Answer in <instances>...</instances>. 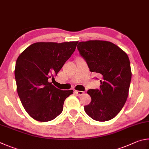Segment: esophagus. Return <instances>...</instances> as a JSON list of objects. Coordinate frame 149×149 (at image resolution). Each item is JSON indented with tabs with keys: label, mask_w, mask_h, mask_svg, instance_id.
<instances>
[{
	"label": "esophagus",
	"mask_w": 149,
	"mask_h": 149,
	"mask_svg": "<svg viewBox=\"0 0 149 149\" xmlns=\"http://www.w3.org/2000/svg\"><path fill=\"white\" fill-rule=\"evenodd\" d=\"M75 93H76V94L77 95H83L84 94V92H82V91H75L74 92Z\"/></svg>",
	"instance_id": "esophagus-1"
}]
</instances>
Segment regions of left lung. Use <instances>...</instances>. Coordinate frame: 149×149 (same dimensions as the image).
<instances>
[{"mask_svg":"<svg viewBox=\"0 0 149 149\" xmlns=\"http://www.w3.org/2000/svg\"><path fill=\"white\" fill-rule=\"evenodd\" d=\"M77 48L90 71L101 76L100 89L88 90L92 101L84 111L96 121L110 120L121 111L128 96L132 79L129 57L109 41L80 42Z\"/></svg>","mask_w":149,"mask_h":149,"instance_id":"obj_1","label":"left lung"}]
</instances>
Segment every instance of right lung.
<instances>
[{
	"label": "right lung",
	"mask_w": 149,
	"mask_h": 149,
	"mask_svg": "<svg viewBox=\"0 0 149 149\" xmlns=\"http://www.w3.org/2000/svg\"><path fill=\"white\" fill-rule=\"evenodd\" d=\"M79 42H36L17 57L15 78L25 110L39 122L52 120L63 111L65 99L73 91L59 90L48 81L57 75Z\"/></svg>",
	"instance_id": "add662e5"
}]
</instances>
